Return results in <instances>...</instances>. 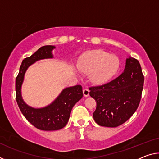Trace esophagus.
Segmentation results:
<instances>
[{
    "mask_svg": "<svg viewBox=\"0 0 159 159\" xmlns=\"http://www.w3.org/2000/svg\"><path fill=\"white\" fill-rule=\"evenodd\" d=\"M83 95H84L85 97H88V95H89L90 90H88V88H85V89H83Z\"/></svg>",
    "mask_w": 159,
    "mask_h": 159,
    "instance_id": "1",
    "label": "esophagus"
}]
</instances>
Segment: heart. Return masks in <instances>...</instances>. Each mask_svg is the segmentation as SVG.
I'll return each mask as SVG.
<instances>
[{
    "label": "heart",
    "mask_w": 159,
    "mask_h": 159,
    "mask_svg": "<svg viewBox=\"0 0 159 159\" xmlns=\"http://www.w3.org/2000/svg\"><path fill=\"white\" fill-rule=\"evenodd\" d=\"M120 66V61L116 55L102 50L88 52L78 62L80 70L90 74L91 80L98 84L111 80L118 73Z\"/></svg>",
    "instance_id": "b5f03b06"
}]
</instances>
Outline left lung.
Masks as SVG:
<instances>
[{
	"instance_id": "left-lung-1",
	"label": "left lung",
	"mask_w": 159,
	"mask_h": 159,
	"mask_svg": "<svg viewBox=\"0 0 159 159\" xmlns=\"http://www.w3.org/2000/svg\"><path fill=\"white\" fill-rule=\"evenodd\" d=\"M144 80L138 60L129 57L119 76L105 84L90 87V95L97 102L93 113L95 121L110 128L127 121L140 102Z\"/></svg>"
}]
</instances>
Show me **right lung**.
I'll list each match as a JSON object with an SVG mask.
<instances>
[{"label": "right lung", "mask_w": 159, "mask_h": 159, "mask_svg": "<svg viewBox=\"0 0 159 159\" xmlns=\"http://www.w3.org/2000/svg\"><path fill=\"white\" fill-rule=\"evenodd\" d=\"M54 48L55 47L52 45H45L30 57L25 58L21 62L15 80L16 101L19 108L29 123L41 130H57L64 128L69 121L73 107L83 95L82 86L77 85L64 89L52 104L43 108L35 109L24 102L21 87L26 69L38 60L52 58V51Z\"/></svg>", "instance_id": "add662e5"}]
</instances>
